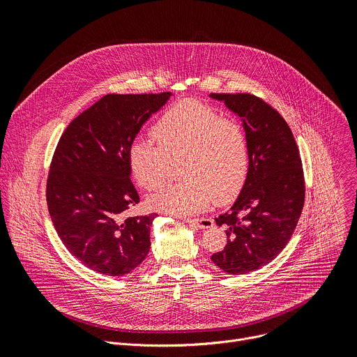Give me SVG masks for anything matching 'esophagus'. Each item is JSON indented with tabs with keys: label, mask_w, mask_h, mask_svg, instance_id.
I'll list each match as a JSON object with an SVG mask.
<instances>
[{
	"label": "esophagus",
	"mask_w": 357,
	"mask_h": 357,
	"mask_svg": "<svg viewBox=\"0 0 357 357\" xmlns=\"http://www.w3.org/2000/svg\"><path fill=\"white\" fill-rule=\"evenodd\" d=\"M183 222H186V223H189V225H193V226H196V227H199V229H211V227H213V220L212 219H190V218H183L182 219Z\"/></svg>",
	"instance_id": "34e87169"
}]
</instances>
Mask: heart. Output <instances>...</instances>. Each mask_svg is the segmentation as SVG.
Here are the masks:
<instances>
[{
  "instance_id": "b5f03b06",
  "label": "heart",
  "mask_w": 357,
  "mask_h": 357,
  "mask_svg": "<svg viewBox=\"0 0 357 357\" xmlns=\"http://www.w3.org/2000/svg\"><path fill=\"white\" fill-rule=\"evenodd\" d=\"M157 145L134 139L127 160L134 179L155 189L167 178L169 161L181 160L183 181L148 197L152 209L185 216L226 203L243 189L248 175V141L243 126L195 100L168 107L151 128Z\"/></svg>"
}]
</instances>
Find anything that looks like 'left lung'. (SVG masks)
<instances>
[{"mask_svg": "<svg viewBox=\"0 0 357 357\" xmlns=\"http://www.w3.org/2000/svg\"><path fill=\"white\" fill-rule=\"evenodd\" d=\"M211 97L240 117L248 141V175L229 212L216 218L227 244L212 261L230 275L271 263L289 241L299 220L305 182L299 151L281 114L252 94Z\"/></svg>", "mask_w": 357, "mask_h": 357, "instance_id": "8db88e82", "label": "left lung"}]
</instances>
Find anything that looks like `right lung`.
Listing matches in <instances>:
<instances>
[{
  "label": "right lung",
  "instance_id": "add662e5",
  "mask_svg": "<svg viewBox=\"0 0 357 357\" xmlns=\"http://www.w3.org/2000/svg\"><path fill=\"white\" fill-rule=\"evenodd\" d=\"M171 96L107 94L77 116L58 142L46 185L49 215L69 252L93 271L123 277L146 257L157 215L124 218L139 202L127 151Z\"/></svg>",
  "mask_w": 357,
  "mask_h": 357
}]
</instances>
